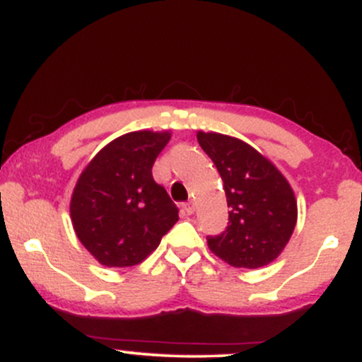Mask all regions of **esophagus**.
Listing matches in <instances>:
<instances>
[{"instance_id": "esophagus-1", "label": "esophagus", "mask_w": 362, "mask_h": 362, "mask_svg": "<svg viewBox=\"0 0 362 362\" xmlns=\"http://www.w3.org/2000/svg\"><path fill=\"white\" fill-rule=\"evenodd\" d=\"M182 207H184V211H185L187 214H194V211H195V206H194V202H192V201L185 202V204L182 206Z\"/></svg>"}]
</instances>
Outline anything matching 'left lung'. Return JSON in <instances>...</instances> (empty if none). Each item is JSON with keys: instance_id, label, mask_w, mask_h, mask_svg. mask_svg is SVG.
Returning <instances> with one entry per match:
<instances>
[{"instance_id": "1", "label": "left lung", "mask_w": 362, "mask_h": 362, "mask_svg": "<svg viewBox=\"0 0 362 362\" xmlns=\"http://www.w3.org/2000/svg\"><path fill=\"white\" fill-rule=\"evenodd\" d=\"M221 175L230 211L226 231L207 238L216 257L243 269L269 265L288 245L298 221L296 195L281 170L245 141L197 131Z\"/></svg>"}]
</instances>
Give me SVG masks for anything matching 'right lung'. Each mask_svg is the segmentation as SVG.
<instances>
[{
  "instance_id": "1",
  "label": "right lung",
  "mask_w": 362,
  "mask_h": 362,
  "mask_svg": "<svg viewBox=\"0 0 362 362\" xmlns=\"http://www.w3.org/2000/svg\"><path fill=\"white\" fill-rule=\"evenodd\" d=\"M170 131H134L103 146L78 177L69 202L74 233L105 267H132L178 221L167 190L151 168Z\"/></svg>"
}]
</instances>
